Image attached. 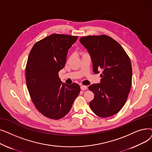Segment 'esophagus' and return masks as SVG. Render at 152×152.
Segmentation results:
<instances>
[{
    "label": "esophagus",
    "mask_w": 152,
    "mask_h": 152,
    "mask_svg": "<svg viewBox=\"0 0 152 152\" xmlns=\"http://www.w3.org/2000/svg\"><path fill=\"white\" fill-rule=\"evenodd\" d=\"M87 89V87L86 86H83V85H81V89L82 91H84L86 90Z\"/></svg>",
    "instance_id": "esophagus-1"
}]
</instances>
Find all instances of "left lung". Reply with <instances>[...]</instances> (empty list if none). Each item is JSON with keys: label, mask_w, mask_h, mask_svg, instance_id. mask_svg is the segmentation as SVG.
<instances>
[{"label": "left lung", "mask_w": 152, "mask_h": 152, "mask_svg": "<svg viewBox=\"0 0 152 152\" xmlns=\"http://www.w3.org/2000/svg\"><path fill=\"white\" fill-rule=\"evenodd\" d=\"M79 41L91 56L94 73L102 71L100 83L89 86L94 94L90 108L99 117L113 116L124 105L131 89L130 58L121 45L110 36H89Z\"/></svg>", "instance_id": "left-lung-1"}]
</instances>
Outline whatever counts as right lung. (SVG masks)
<instances>
[{
	"mask_svg": "<svg viewBox=\"0 0 152 152\" xmlns=\"http://www.w3.org/2000/svg\"><path fill=\"white\" fill-rule=\"evenodd\" d=\"M77 36L53 34L36 42L29 53L26 68L28 89L36 108L44 116L58 119L68 113L80 92L76 83L61 81L68 49Z\"/></svg>",
	"mask_w": 152,
	"mask_h": 152,
	"instance_id": "1",
	"label": "right lung"
}]
</instances>
